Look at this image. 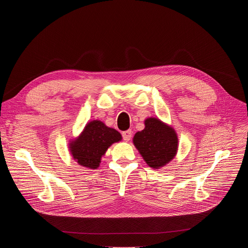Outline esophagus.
<instances>
[{
  "instance_id": "34e87169",
  "label": "esophagus",
  "mask_w": 248,
  "mask_h": 248,
  "mask_svg": "<svg viewBox=\"0 0 248 248\" xmlns=\"http://www.w3.org/2000/svg\"><path fill=\"white\" fill-rule=\"evenodd\" d=\"M131 134H132V131H131L130 129H128V130H126V131H124V132L122 133L123 139H124V141H129L130 138H131V136H132Z\"/></svg>"
}]
</instances>
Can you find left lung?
<instances>
[{
  "label": "left lung",
  "mask_w": 248,
  "mask_h": 248,
  "mask_svg": "<svg viewBox=\"0 0 248 248\" xmlns=\"http://www.w3.org/2000/svg\"><path fill=\"white\" fill-rule=\"evenodd\" d=\"M133 143L145 162L154 169L169 163L178 150L174 130L155 118L145 121V128L135 133Z\"/></svg>",
  "instance_id": "obj_1"
}]
</instances>
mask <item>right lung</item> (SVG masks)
<instances>
[{"label":"right lung","mask_w":248,"mask_h":248,"mask_svg":"<svg viewBox=\"0 0 248 248\" xmlns=\"http://www.w3.org/2000/svg\"><path fill=\"white\" fill-rule=\"evenodd\" d=\"M122 135L114 128L106 126L100 121L90 122L80 136L70 144V151L75 160L83 167L97 169L101 157Z\"/></svg>","instance_id":"add662e5"}]
</instances>
